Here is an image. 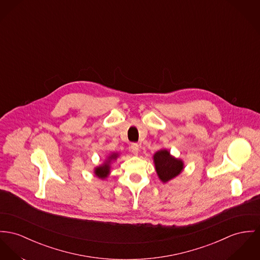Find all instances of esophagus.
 I'll return each instance as SVG.
<instances>
[{"instance_id": "34e87169", "label": "esophagus", "mask_w": 260, "mask_h": 260, "mask_svg": "<svg viewBox=\"0 0 260 260\" xmlns=\"http://www.w3.org/2000/svg\"><path fill=\"white\" fill-rule=\"evenodd\" d=\"M131 150H132V152H133L135 155H137V154L139 153V150H140V145H139L138 143H133V144L131 145Z\"/></svg>"}]
</instances>
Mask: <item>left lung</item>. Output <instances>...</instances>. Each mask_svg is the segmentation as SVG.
Here are the masks:
<instances>
[{
	"label": "left lung",
	"instance_id": "8db88e82",
	"mask_svg": "<svg viewBox=\"0 0 260 260\" xmlns=\"http://www.w3.org/2000/svg\"><path fill=\"white\" fill-rule=\"evenodd\" d=\"M156 172L162 182H167L176 177L183 169V162L170 155V152L163 149L154 154Z\"/></svg>",
	"mask_w": 260,
	"mask_h": 260
}]
</instances>
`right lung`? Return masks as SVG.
Returning <instances> with one entry per match:
<instances>
[{"instance_id": "obj_1", "label": "right lung", "mask_w": 260, "mask_h": 260, "mask_svg": "<svg viewBox=\"0 0 260 260\" xmlns=\"http://www.w3.org/2000/svg\"><path fill=\"white\" fill-rule=\"evenodd\" d=\"M116 157H117V154H112L109 157V160L114 159ZM109 172H110V165H109V163H105L103 166L97 167L96 170H95V174L98 177H100V178H106L109 175Z\"/></svg>"}]
</instances>
